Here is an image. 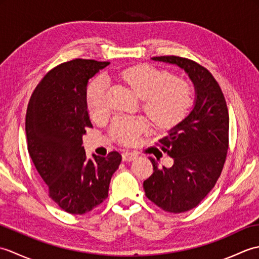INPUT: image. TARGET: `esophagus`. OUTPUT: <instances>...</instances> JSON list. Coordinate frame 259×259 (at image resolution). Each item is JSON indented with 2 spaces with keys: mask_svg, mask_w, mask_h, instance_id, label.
Listing matches in <instances>:
<instances>
[{
  "mask_svg": "<svg viewBox=\"0 0 259 259\" xmlns=\"http://www.w3.org/2000/svg\"><path fill=\"white\" fill-rule=\"evenodd\" d=\"M138 157L136 152H130V151H125L122 153V159L123 161H133L135 159Z\"/></svg>",
  "mask_w": 259,
  "mask_h": 259,
  "instance_id": "obj_1",
  "label": "esophagus"
}]
</instances>
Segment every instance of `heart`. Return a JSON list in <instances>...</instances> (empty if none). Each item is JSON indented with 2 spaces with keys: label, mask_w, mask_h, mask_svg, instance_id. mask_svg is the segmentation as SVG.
<instances>
[{
  "label": "heart",
  "mask_w": 259,
  "mask_h": 259,
  "mask_svg": "<svg viewBox=\"0 0 259 259\" xmlns=\"http://www.w3.org/2000/svg\"><path fill=\"white\" fill-rule=\"evenodd\" d=\"M121 78L142 99V107L153 122L169 126L179 122L194 103V89L184 80L174 79L168 71L149 64L125 69ZM108 80L98 76L88 87L87 101L90 112L100 115L108 109ZM147 128L140 118H117L111 124V134L123 144H134Z\"/></svg>",
  "instance_id": "heart-1"
}]
</instances>
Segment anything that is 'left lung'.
<instances>
[{"label":"left lung","mask_w":259,"mask_h":259,"mask_svg":"<svg viewBox=\"0 0 259 259\" xmlns=\"http://www.w3.org/2000/svg\"><path fill=\"white\" fill-rule=\"evenodd\" d=\"M151 59L183 69L195 87L190 113L159 140L174 164L160 168L150 158L153 174L144 181L148 199L164 211L185 212L199 205L222 174L228 150V109L221 87L206 68L175 56Z\"/></svg>","instance_id":"obj_1"}]
</instances>
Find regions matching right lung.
Wrapping results in <instances>:
<instances>
[{
    "label": "right lung",
    "mask_w": 259,
    "mask_h": 259,
    "mask_svg": "<svg viewBox=\"0 0 259 259\" xmlns=\"http://www.w3.org/2000/svg\"><path fill=\"white\" fill-rule=\"evenodd\" d=\"M109 62L75 59L46 74L32 93L25 117L27 150L49 196L64 211L83 214L108 197L119 168L118 151L88 159L82 136L92 128L88 82Z\"/></svg>",
    "instance_id": "1"
}]
</instances>
